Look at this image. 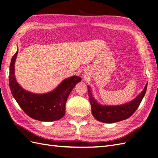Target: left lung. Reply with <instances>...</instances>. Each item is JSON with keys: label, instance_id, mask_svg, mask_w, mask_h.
Listing matches in <instances>:
<instances>
[{"label": "left lung", "instance_id": "8db88e82", "mask_svg": "<svg viewBox=\"0 0 158 158\" xmlns=\"http://www.w3.org/2000/svg\"><path fill=\"white\" fill-rule=\"evenodd\" d=\"M147 85L148 84L146 83L142 93L130 102L120 106H102L98 103V102L93 97L90 86H88L89 101L91 106V110L94 118L103 123H115L128 119L139 108L142 98L145 95Z\"/></svg>", "mask_w": 158, "mask_h": 158}]
</instances>
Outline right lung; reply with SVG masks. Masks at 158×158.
<instances>
[{"label": "right lung", "instance_id": "right-lung-1", "mask_svg": "<svg viewBox=\"0 0 158 158\" xmlns=\"http://www.w3.org/2000/svg\"><path fill=\"white\" fill-rule=\"evenodd\" d=\"M18 50L10 65L9 85L12 94L19 106L30 118L40 121H53L65 115V104L71 91L81 78L72 76L64 79L54 90L42 94L28 92L21 87L15 79L14 64Z\"/></svg>", "mask_w": 158, "mask_h": 158}]
</instances>
